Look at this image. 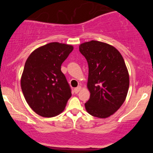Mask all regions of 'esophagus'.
<instances>
[{
  "label": "esophagus",
  "mask_w": 153,
  "mask_h": 153,
  "mask_svg": "<svg viewBox=\"0 0 153 153\" xmlns=\"http://www.w3.org/2000/svg\"><path fill=\"white\" fill-rule=\"evenodd\" d=\"M80 89H81V86H80V85H79V86L75 88L74 89V92L75 93V94H78L79 91H80Z\"/></svg>",
  "instance_id": "1"
}]
</instances>
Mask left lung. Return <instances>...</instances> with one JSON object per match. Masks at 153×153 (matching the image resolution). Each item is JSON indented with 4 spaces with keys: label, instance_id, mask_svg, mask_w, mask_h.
<instances>
[{
    "label": "left lung",
    "instance_id": "left-lung-1",
    "mask_svg": "<svg viewBox=\"0 0 153 153\" xmlns=\"http://www.w3.org/2000/svg\"><path fill=\"white\" fill-rule=\"evenodd\" d=\"M79 50L88 64V88L90 99L86 111L98 118H106L120 108L127 97L129 73L122 54L108 44L92 40Z\"/></svg>",
    "mask_w": 153,
    "mask_h": 153
}]
</instances>
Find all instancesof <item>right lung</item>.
Returning a JSON list of instances; mask_svg holds the SVG:
<instances>
[{"label":"right lung","mask_w":153,"mask_h":153,"mask_svg":"<svg viewBox=\"0 0 153 153\" xmlns=\"http://www.w3.org/2000/svg\"><path fill=\"white\" fill-rule=\"evenodd\" d=\"M73 50L71 45L49 43L35 50L26 59L21 86L26 102L39 116L59 114L71 97L61 65Z\"/></svg>","instance_id":"right-lung-1"}]
</instances>
